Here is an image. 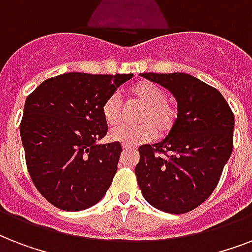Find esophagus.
I'll use <instances>...</instances> for the list:
<instances>
[{
  "mask_svg": "<svg viewBox=\"0 0 252 252\" xmlns=\"http://www.w3.org/2000/svg\"><path fill=\"white\" fill-rule=\"evenodd\" d=\"M122 148H123V150H124V152H126V150L133 149V148H132V146H129V145H122Z\"/></svg>",
  "mask_w": 252,
  "mask_h": 252,
  "instance_id": "obj_1",
  "label": "esophagus"
}]
</instances>
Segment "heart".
I'll return each instance as SVG.
<instances>
[{
  "label": "heart",
  "instance_id": "heart-1",
  "mask_svg": "<svg viewBox=\"0 0 252 252\" xmlns=\"http://www.w3.org/2000/svg\"><path fill=\"white\" fill-rule=\"evenodd\" d=\"M130 98L142 104L136 126H118L110 132L112 141L134 146L150 141L156 136H167L179 119V108L168 98L166 91L149 81H138L128 89ZM122 100L116 94L110 95L102 104V116L108 126H114L122 116Z\"/></svg>",
  "mask_w": 252,
  "mask_h": 252
}]
</instances>
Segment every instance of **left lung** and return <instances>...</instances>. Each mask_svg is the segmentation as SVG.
I'll list each match as a JSON object with an SVG mask.
<instances>
[{"label": "left lung", "mask_w": 252, "mask_h": 252, "mask_svg": "<svg viewBox=\"0 0 252 252\" xmlns=\"http://www.w3.org/2000/svg\"><path fill=\"white\" fill-rule=\"evenodd\" d=\"M171 91L179 119L161 142L138 148L134 172L150 205L182 215L205 201L233 152L234 114L222 94L186 73H142Z\"/></svg>", "instance_id": "left-lung-1"}]
</instances>
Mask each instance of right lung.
Listing matches in <instances>:
<instances>
[{
	"mask_svg": "<svg viewBox=\"0 0 252 252\" xmlns=\"http://www.w3.org/2000/svg\"><path fill=\"white\" fill-rule=\"evenodd\" d=\"M132 77L65 73L41 82L26 99V165L37 191L59 209L93 207L112 183L122 145H96L108 130L102 104Z\"/></svg>",
	"mask_w": 252,
	"mask_h": 252,
	"instance_id": "right-lung-1",
	"label": "right lung"
}]
</instances>
